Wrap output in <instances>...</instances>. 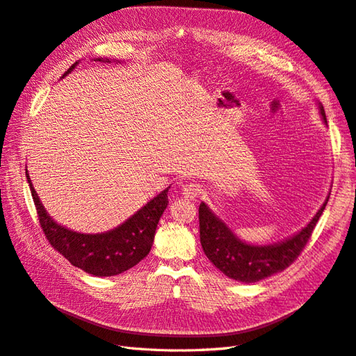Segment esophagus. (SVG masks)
Returning <instances> with one entry per match:
<instances>
[{
  "instance_id": "34e87169",
  "label": "esophagus",
  "mask_w": 356,
  "mask_h": 356,
  "mask_svg": "<svg viewBox=\"0 0 356 356\" xmlns=\"http://www.w3.org/2000/svg\"><path fill=\"white\" fill-rule=\"evenodd\" d=\"M182 193L181 195L184 196L186 199H188V200H196L199 196H200V193H202V188L197 186V184H186V186H182V190H181Z\"/></svg>"
}]
</instances>
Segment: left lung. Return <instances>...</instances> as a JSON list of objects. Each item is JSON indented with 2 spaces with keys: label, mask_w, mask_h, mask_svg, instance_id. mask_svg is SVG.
Masks as SVG:
<instances>
[{
  "label": "left lung",
  "mask_w": 356,
  "mask_h": 356,
  "mask_svg": "<svg viewBox=\"0 0 356 356\" xmlns=\"http://www.w3.org/2000/svg\"><path fill=\"white\" fill-rule=\"evenodd\" d=\"M318 108L322 122L327 124L325 111L321 102H318ZM328 197L303 229L281 242L268 245H254L239 239L238 234L218 218L207 203L202 202L199 207V227L203 252L218 270L238 282L254 284L276 275L285 270L300 255L327 207Z\"/></svg>",
  "instance_id": "1"
}]
</instances>
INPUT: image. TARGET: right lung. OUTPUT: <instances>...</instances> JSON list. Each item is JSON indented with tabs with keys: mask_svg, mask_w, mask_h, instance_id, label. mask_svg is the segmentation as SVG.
Instances as JSON below:
<instances>
[{
	"mask_svg": "<svg viewBox=\"0 0 356 356\" xmlns=\"http://www.w3.org/2000/svg\"><path fill=\"white\" fill-rule=\"evenodd\" d=\"M96 60L111 62L102 58H96ZM77 65L79 62L72 63L62 79L67 77ZM26 179L38 212L41 229L50 245L72 266L99 277L120 275L148 255L154 242L159 220L169 204L168 191L170 187L160 191L156 197L147 202L141 209H138L132 217L117 227L102 233H81L63 227L50 217L32 186L28 169Z\"/></svg>",
	"mask_w": 356,
	"mask_h": 356,
	"instance_id": "add662e5",
	"label": "right lung"
}]
</instances>
